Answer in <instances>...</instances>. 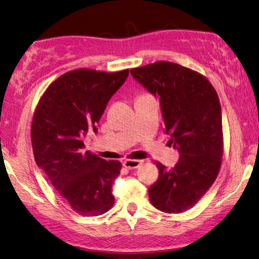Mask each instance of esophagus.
I'll return each mask as SVG.
<instances>
[{
  "instance_id": "34e87169",
  "label": "esophagus",
  "mask_w": 259,
  "mask_h": 259,
  "mask_svg": "<svg viewBox=\"0 0 259 259\" xmlns=\"http://www.w3.org/2000/svg\"><path fill=\"white\" fill-rule=\"evenodd\" d=\"M142 163H143L142 160H131V159H126V160L122 162L123 166H125V168H128V169L138 168V166Z\"/></svg>"
}]
</instances>
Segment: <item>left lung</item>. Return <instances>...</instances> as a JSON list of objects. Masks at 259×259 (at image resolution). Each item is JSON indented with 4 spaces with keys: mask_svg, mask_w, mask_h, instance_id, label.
I'll return each instance as SVG.
<instances>
[{
    "mask_svg": "<svg viewBox=\"0 0 259 259\" xmlns=\"http://www.w3.org/2000/svg\"><path fill=\"white\" fill-rule=\"evenodd\" d=\"M130 73L159 98L169 142L181 153L170 170L155 161L159 178L148 196L161 211L184 212L199 202L221 170L224 138L218 95L202 74L171 61L131 68Z\"/></svg>",
    "mask_w": 259,
    "mask_h": 259,
    "instance_id": "obj_1",
    "label": "left lung"
}]
</instances>
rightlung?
Instances as JSON below:
<instances>
[{"instance_id": "obj_1", "label": "right lung", "mask_w": 259, "mask_h": 259, "mask_svg": "<svg viewBox=\"0 0 259 259\" xmlns=\"http://www.w3.org/2000/svg\"><path fill=\"white\" fill-rule=\"evenodd\" d=\"M129 69L107 73L73 69L47 88L35 107L30 129L36 164L59 195L81 216H98L114 204L112 185L120 161L83 152V137L96 124Z\"/></svg>"}]
</instances>
